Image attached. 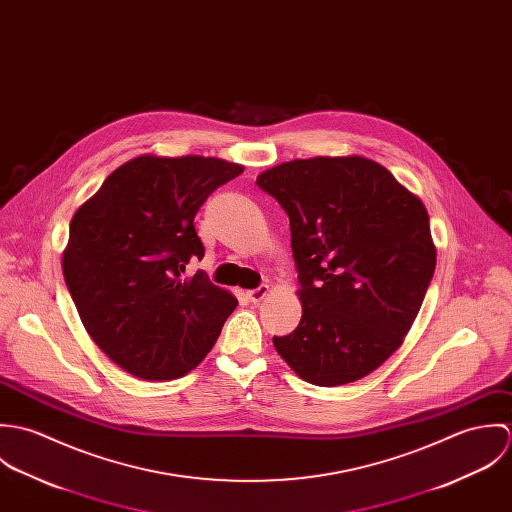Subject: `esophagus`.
I'll list each match as a JSON object with an SVG mask.
<instances>
[{
    "mask_svg": "<svg viewBox=\"0 0 512 512\" xmlns=\"http://www.w3.org/2000/svg\"><path fill=\"white\" fill-rule=\"evenodd\" d=\"M268 292H270L268 286H260V288H256V290H250L246 295H248V299H250L252 303H260V301L268 295Z\"/></svg>",
    "mask_w": 512,
    "mask_h": 512,
    "instance_id": "34e87169",
    "label": "esophagus"
}]
</instances>
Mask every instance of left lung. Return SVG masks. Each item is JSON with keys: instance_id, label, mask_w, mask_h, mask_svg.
I'll use <instances>...</instances> for the list:
<instances>
[{"instance_id": "left-lung-1", "label": "left lung", "mask_w": 512, "mask_h": 512, "mask_svg": "<svg viewBox=\"0 0 512 512\" xmlns=\"http://www.w3.org/2000/svg\"><path fill=\"white\" fill-rule=\"evenodd\" d=\"M256 183L290 217L301 286L278 355L317 386L370 374L402 345L436 270L424 203L361 155L293 159Z\"/></svg>"}]
</instances>
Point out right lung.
<instances>
[{
  "label": "right lung",
  "instance_id": "right-lung-1",
  "mask_svg": "<svg viewBox=\"0 0 512 512\" xmlns=\"http://www.w3.org/2000/svg\"><path fill=\"white\" fill-rule=\"evenodd\" d=\"M244 171L219 157L140 155L106 177L71 220L63 274L92 341L126 372L173 380L199 365L238 299L205 272L195 215Z\"/></svg>",
  "mask_w": 512,
  "mask_h": 512
}]
</instances>
